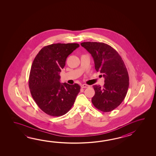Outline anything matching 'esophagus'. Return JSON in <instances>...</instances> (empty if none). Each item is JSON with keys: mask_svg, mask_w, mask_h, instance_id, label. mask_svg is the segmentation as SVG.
Here are the masks:
<instances>
[{"mask_svg": "<svg viewBox=\"0 0 156 156\" xmlns=\"http://www.w3.org/2000/svg\"><path fill=\"white\" fill-rule=\"evenodd\" d=\"M82 88H87V87H90L89 85H86V84H83V85H81V86Z\"/></svg>", "mask_w": 156, "mask_h": 156, "instance_id": "esophagus-1", "label": "esophagus"}]
</instances>
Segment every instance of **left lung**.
Returning a JSON list of instances; mask_svg holds the SVG:
<instances>
[{"instance_id":"8db88e82","label":"left lung","mask_w":156,"mask_h":156,"mask_svg":"<svg viewBox=\"0 0 156 156\" xmlns=\"http://www.w3.org/2000/svg\"><path fill=\"white\" fill-rule=\"evenodd\" d=\"M81 45L91 55L95 70L105 79L103 87L93 86L95 93L92 103L100 111L111 112L122 103L128 90L129 75L126 65L116 50L106 43L86 42Z\"/></svg>"}]
</instances>
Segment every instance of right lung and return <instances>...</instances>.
<instances>
[{
    "mask_svg": "<svg viewBox=\"0 0 156 156\" xmlns=\"http://www.w3.org/2000/svg\"><path fill=\"white\" fill-rule=\"evenodd\" d=\"M79 46L78 43L52 44L40 50L33 61L28 81L30 92L37 105L49 115L67 113L80 91L77 83L60 82L67 57Z\"/></svg>",
    "mask_w": 156,
    "mask_h": 156,
    "instance_id": "add662e5",
    "label": "right lung"
}]
</instances>
